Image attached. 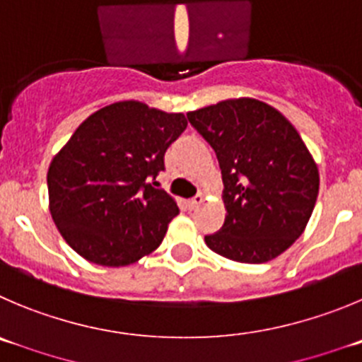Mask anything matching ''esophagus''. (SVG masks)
Returning a JSON list of instances; mask_svg holds the SVG:
<instances>
[{"mask_svg":"<svg viewBox=\"0 0 362 362\" xmlns=\"http://www.w3.org/2000/svg\"><path fill=\"white\" fill-rule=\"evenodd\" d=\"M202 202H204V197H202V194H197V197L191 198V200L187 202V205H189V209H197Z\"/></svg>","mask_w":362,"mask_h":362,"instance_id":"1","label":"esophagus"}]
</instances>
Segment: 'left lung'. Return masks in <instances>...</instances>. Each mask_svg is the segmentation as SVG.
<instances>
[{
	"instance_id": "1",
	"label": "left lung",
	"mask_w": 362,
	"mask_h": 362,
	"mask_svg": "<svg viewBox=\"0 0 362 362\" xmlns=\"http://www.w3.org/2000/svg\"><path fill=\"white\" fill-rule=\"evenodd\" d=\"M212 146L223 177L225 223L205 235L212 252L261 264L305 230L318 198V165L296 128L272 105L253 98L225 100L187 112Z\"/></svg>"
}]
</instances>
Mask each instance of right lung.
<instances>
[{
	"mask_svg": "<svg viewBox=\"0 0 362 362\" xmlns=\"http://www.w3.org/2000/svg\"><path fill=\"white\" fill-rule=\"evenodd\" d=\"M185 127L184 114L117 101L74 130L48 170L49 212L74 252L119 268L158 248L178 205L153 180Z\"/></svg>",
	"mask_w": 362,
	"mask_h": 362,
	"instance_id": "obj_1",
	"label": "right lung"
}]
</instances>
